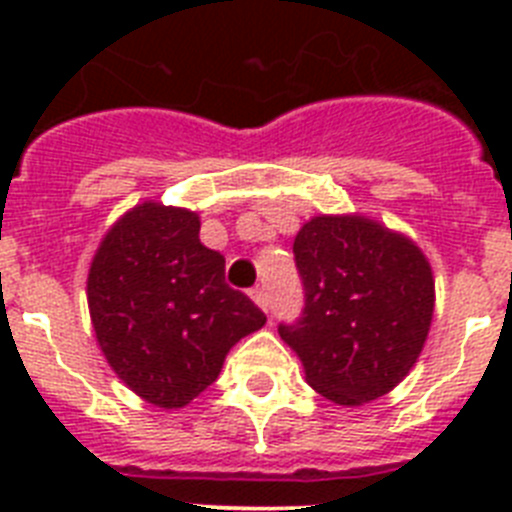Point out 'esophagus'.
Here are the masks:
<instances>
[{
	"mask_svg": "<svg viewBox=\"0 0 512 512\" xmlns=\"http://www.w3.org/2000/svg\"><path fill=\"white\" fill-rule=\"evenodd\" d=\"M251 300L261 307V310L269 312V295H266L264 287H253L251 289Z\"/></svg>",
	"mask_w": 512,
	"mask_h": 512,
	"instance_id": "34e87169",
	"label": "esophagus"
}]
</instances>
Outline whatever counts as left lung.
Wrapping results in <instances>:
<instances>
[{"label":"left lung","instance_id":"left-lung-1","mask_svg":"<svg viewBox=\"0 0 512 512\" xmlns=\"http://www.w3.org/2000/svg\"><path fill=\"white\" fill-rule=\"evenodd\" d=\"M305 307L279 336L315 392L338 405L377 400L413 369L433 318L420 248L366 217H312L295 238Z\"/></svg>","mask_w":512,"mask_h":512}]
</instances>
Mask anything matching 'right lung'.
I'll return each instance as SVG.
<instances>
[{
	"instance_id": "1",
	"label": "right lung",
	"mask_w": 512,
	"mask_h": 512,
	"mask_svg": "<svg viewBox=\"0 0 512 512\" xmlns=\"http://www.w3.org/2000/svg\"><path fill=\"white\" fill-rule=\"evenodd\" d=\"M94 333L117 377L156 408H184L266 315L225 284V259L200 243V217L143 202L104 235L89 269Z\"/></svg>"
}]
</instances>
